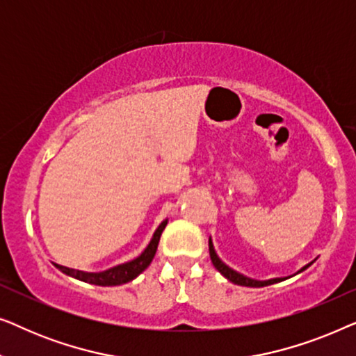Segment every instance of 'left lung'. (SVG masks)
Listing matches in <instances>:
<instances>
[{
    "instance_id": "obj_1",
    "label": "left lung",
    "mask_w": 356,
    "mask_h": 356,
    "mask_svg": "<svg viewBox=\"0 0 356 356\" xmlns=\"http://www.w3.org/2000/svg\"><path fill=\"white\" fill-rule=\"evenodd\" d=\"M209 254H211V261H212L213 267H216V269L220 272V274L225 277L227 280H230L232 284H235V285H241V286H267V285H272V284H279V282L289 279V277H275V279H269V280H256V279H251V277H246V275L240 274V272L233 270L232 267H228L225 262H223L220 257L217 256L216 250H213L212 238H209ZM314 261H311L309 264H306L305 267H301V269L296 272V274H300V272H303L305 269H308V267L313 264Z\"/></svg>"
}]
</instances>
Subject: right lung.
Instances as JSON below:
<instances>
[{
	"label": "right lung",
	"instance_id": "obj_1",
	"mask_svg": "<svg viewBox=\"0 0 356 356\" xmlns=\"http://www.w3.org/2000/svg\"><path fill=\"white\" fill-rule=\"evenodd\" d=\"M167 223H168V220H163L162 223H160L159 228L154 233L152 240H150V243L147 245V248H145V250L140 252L138 257H134L133 261L123 262V264L110 267V269L102 270V272H84V270H77V269H70V267H65L60 264H55V266L63 272V274L74 277V279H77V280L87 282V284H92V285L113 286V285L128 284V282L134 280L139 274H143V272L150 266V262H152L154 256H155V251H157L160 235H162V232L165 230V227H167Z\"/></svg>",
	"mask_w": 356,
	"mask_h": 356
}]
</instances>
